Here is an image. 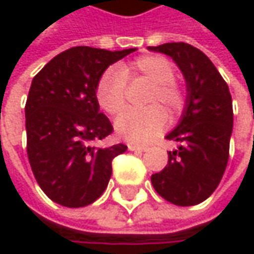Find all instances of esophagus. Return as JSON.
<instances>
[{
    "label": "esophagus",
    "instance_id": "34e87169",
    "mask_svg": "<svg viewBox=\"0 0 254 254\" xmlns=\"http://www.w3.org/2000/svg\"><path fill=\"white\" fill-rule=\"evenodd\" d=\"M127 148L130 151H147V147L144 145H136V144H127Z\"/></svg>",
    "mask_w": 254,
    "mask_h": 254
}]
</instances>
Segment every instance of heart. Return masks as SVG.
<instances>
[{"instance_id": "b5f03b06", "label": "heart", "mask_w": 254, "mask_h": 254, "mask_svg": "<svg viewBox=\"0 0 254 254\" xmlns=\"http://www.w3.org/2000/svg\"><path fill=\"white\" fill-rule=\"evenodd\" d=\"M171 62L162 56H142L119 67L107 69L97 82L95 97L109 115H119L127 106V80L144 79L151 83L145 110H127L116 119V132L130 142H148L165 127L166 115L178 113L185 103V92L174 79Z\"/></svg>"}]
</instances>
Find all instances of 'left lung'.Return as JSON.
Listing matches in <instances>:
<instances>
[{"mask_svg":"<svg viewBox=\"0 0 254 254\" xmlns=\"http://www.w3.org/2000/svg\"><path fill=\"white\" fill-rule=\"evenodd\" d=\"M148 50L172 57L187 82L181 122L166 135L179 147L169 151L166 168L151 175V184L169 203L194 206L212 195L227 169L234 124L229 88L210 59L190 44Z\"/></svg>","mask_w":254,"mask_h":254,"instance_id":"left-lung-1","label":"left lung"}]
</instances>
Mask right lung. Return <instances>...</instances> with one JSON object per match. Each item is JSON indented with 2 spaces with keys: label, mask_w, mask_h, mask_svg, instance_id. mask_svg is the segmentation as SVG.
<instances>
[{
  "label": "right lung",
  "mask_w": 254,
  "mask_h": 254,
  "mask_svg": "<svg viewBox=\"0 0 254 254\" xmlns=\"http://www.w3.org/2000/svg\"><path fill=\"white\" fill-rule=\"evenodd\" d=\"M135 48H69L33 77L26 100L27 157L36 182L56 203L83 207L107 188L112 160L125 144L95 147L113 132L100 113L95 88L104 70Z\"/></svg>",
  "instance_id": "add662e5"
}]
</instances>
